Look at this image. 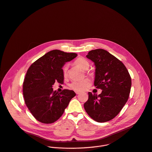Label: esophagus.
<instances>
[{
	"mask_svg": "<svg viewBox=\"0 0 152 152\" xmlns=\"http://www.w3.org/2000/svg\"><path fill=\"white\" fill-rule=\"evenodd\" d=\"M75 93H76V94H80L81 93V92H80V91H75Z\"/></svg>",
	"mask_w": 152,
	"mask_h": 152,
	"instance_id": "obj_1",
	"label": "esophagus"
}]
</instances>
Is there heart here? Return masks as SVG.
Here are the masks:
<instances>
[{
    "instance_id": "obj_1",
    "label": "heart",
    "mask_w": 152,
    "mask_h": 152,
    "mask_svg": "<svg viewBox=\"0 0 152 152\" xmlns=\"http://www.w3.org/2000/svg\"><path fill=\"white\" fill-rule=\"evenodd\" d=\"M75 65L80 67L83 70H87L88 69L90 66V64L87 60L83 58H79L77 59L74 62ZM68 69V65H65L63 66L62 71L65 75L66 74ZM90 80L88 78H85L84 79L80 80H74L71 82V83L69 84L70 87L77 91H82L87 88L90 86Z\"/></svg>"
}]
</instances>
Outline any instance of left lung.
I'll use <instances>...</instances> for the list:
<instances>
[{
  "label": "left lung",
  "mask_w": 152,
  "mask_h": 152,
  "mask_svg": "<svg viewBox=\"0 0 152 152\" xmlns=\"http://www.w3.org/2000/svg\"><path fill=\"white\" fill-rule=\"evenodd\" d=\"M86 56L94 63V86L102 92L99 96L89 92L84 107L94 120L106 122L114 118L127 101L131 77L125 65L108 51L91 50Z\"/></svg>",
  "instance_id": "obj_1"
}]
</instances>
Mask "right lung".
Wrapping results in <instances>:
<instances>
[{
    "mask_svg": "<svg viewBox=\"0 0 152 152\" xmlns=\"http://www.w3.org/2000/svg\"><path fill=\"white\" fill-rule=\"evenodd\" d=\"M77 54L55 50L34 62L27 71L23 84L25 102L34 117L39 121L52 123L58 120L75 96L74 91H53L55 81L63 83L62 67Z\"/></svg>",
    "mask_w": 152,
    "mask_h": 152,
    "instance_id": "obj_1",
    "label": "right lung"
}]
</instances>
